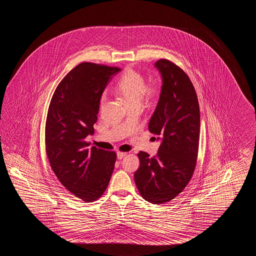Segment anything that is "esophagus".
Masks as SVG:
<instances>
[{
  "instance_id": "1",
  "label": "esophagus",
  "mask_w": 256,
  "mask_h": 256,
  "mask_svg": "<svg viewBox=\"0 0 256 256\" xmlns=\"http://www.w3.org/2000/svg\"><path fill=\"white\" fill-rule=\"evenodd\" d=\"M126 156V152H117V158L118 159H122Z\"/></svg>"
}]
</instances>
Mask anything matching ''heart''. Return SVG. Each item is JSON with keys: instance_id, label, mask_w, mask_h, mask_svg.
Returning a JSON list of instances; mask_svg holds the SVG:
<instances>
[{"instance_id": "heart-1", "label": "heart", "mask_w": 256, "mask_h": 256, "mask_svg": "<svg viewBox=\"0 0 256 256\" xmlns=\"http://www.w3.org/2000/svg\"><path fill=\"white\" fill-rule=\"evenodd\" d=\"M116 92L119 93L126 102L130 106L141 104L144 95L152 96L154 90L151 88H146V83L144 78L137 71L132 68H127L120 76V80L115 86ZM106 100V94L102 96V104Z\"/></svg>"}]
</instances>
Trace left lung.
<instances>
[{
  "instance_id": "1",
  "label": "left lung",
  "mask_w": 256,
  "mask_h": 256,
  "mask_svg": "<svg viewBox=\"0 0 256 256\" xmlns=\"http://www.w3.org/2000/svg\"><path fill=\"white\" fill-rule=\"evenodd\" d=\"M154 68L162 87L148 128L161 142L152 158L147 152L138 154L140 168L134 181L146 200L160 204L181 193L194 173L200 112L195 88L184 71L166 60H158Z\"/></svg>"
}]
</instances>
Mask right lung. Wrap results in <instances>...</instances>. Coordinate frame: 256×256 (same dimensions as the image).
Instances as JSON below:
<instances>
[{
	"label": "right lung",
	"mask_w": 256,
	"mask_h": 256,
	"mask_svg": "<svg viewBox=\"0 0 256 256\" xmlns=\"http://www.w3.org/2000/svg\"><path fill=\"white\" fill-rule=\"evenodd\" d=\"M120 68L82 63L56 88L46 122V148L56 178L76 198L98 200L109 185L116 154L90 147L105 88Z\"/></svg>",
	"instance_id": "1"
}]
</instances>
